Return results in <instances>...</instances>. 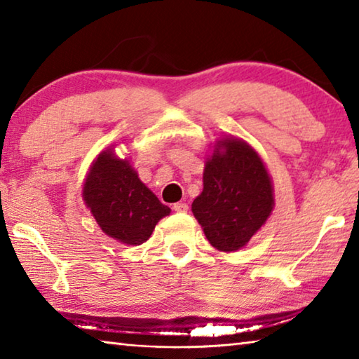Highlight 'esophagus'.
<instances>
[{
  "label": "esophagus",
  "instance_id": "1",
  "mask_svg": "<svg viewBox=\"0 0 359 359\" xmlns=\"http://www.w3.org/2000/svg\"><path fill=\"white\" fill-rule=\"evenodd\" d=\"M172 209L175 212H180V214H185V212H188V204L187 203H177V204H174Z\"/></svg>",
  "mask_w": 359,
  "mask_h": 359
}]
</instances>
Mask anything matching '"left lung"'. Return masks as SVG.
I'll use <instances>...</instances> for the list:
<instances>
[{
	"label": "left lung",
	"mask_w": 359,
	"mask_h": 359,
	"mask_svg": "<svg viewBox=\"0 0 359 359\" xmlns=\"http://www.w3.org/2000/svg\"><path fill=\"white\" fill-rule=\"evenodd\" d=\"M203 193L191 204L205 238L222 252L244 247L271 215V177L250 145L222 139L204 168Z\"/></svg>",
	"instance_id": "8db88e82"
}]
</instances>
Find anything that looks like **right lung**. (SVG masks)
I'll use <instances>...</instances> for the list:
<instances>
[{"mask_svg":"<svg viewBox=\"0 0 359 359\" xmlns=\"http://www.w3.org/2000/svg\"><path fill=\"white\" fill-rule=\"evenodd\" d=\"M82 196L100 228L128 245L144 244L155 224L171 212L112 150L101 151L93 161Z\"/></svg>","mask_w":359,"mask_h":359,"instance_id":"add662e5","label":"right lung"}]
</instances>
